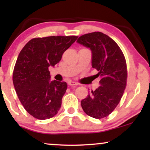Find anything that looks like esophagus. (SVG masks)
Segmentation results:
<instances>
[{
	"mask_svg": "<svg viewBox=\"0 0 150 150\" xmlns=\"http://www.w3.org/2000/svg\"><path fill=\"white\" fill-rule=\"evenodd\" d=\"M67 84H68V85H70V86H76V85H77V83H76V82H74V81H69L68 83H67Z\"/></svg>",
	"mask_w": 150,
	"mask_h": 150,
	"instance_id": "34e87169",
	"label": "esophagus"
}]
</instances>
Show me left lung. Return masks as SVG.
<instances>
[{
    "instance_id": "obj_1",
    "label": "left lung",
    "mask_w": 150,
    "mask_h": 150,
    "mask_svg": "<svg viewBox=\"0 0 150 150\" xmlns=\"http://www.w3.org/2000/svg\"><path fill=\"white\" fill-rule=\"evenodd\" d=\"M77 43L91 51V65L99 71L100 87L82 100L81 106L96 119L107 117L120 102L126 86L127 67L124 55L113 40L101 32L83 35Z\"/></svg>"
}]
</instances>
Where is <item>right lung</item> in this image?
I'll list each match as a JSON object with an SVG mask.
<instances>
[{
    "mask_svg": "<svg viewBox=\"0 0 150 150\" xmlns=\"http://www.w3.org/2000/svg\"><path fill=\"white\" fill-rule=\"evenodd\" d=\"M77 36H50L30 40L20 51L13 72V83L20 102L38 120L54 117L66 91L65 82L50 81L48 67L61 61Z\"/></svg>",
    "mask_w": 150,
    "mask_h": 150,
    "instance_id": "add662e5",
    "label": "right lung"
}]
</instances>
